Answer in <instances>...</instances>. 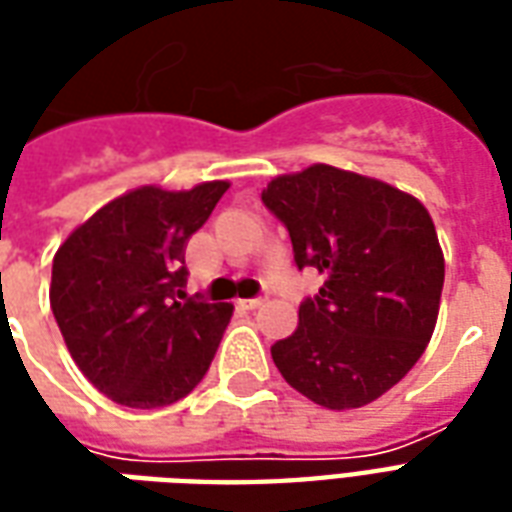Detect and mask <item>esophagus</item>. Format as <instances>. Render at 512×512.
I'll return each instance as SVG.
<instances>
[{
  "label": "esophagus",
  "mask_w": 512,
  "mask_h": 512,
  "mask_svg": "<svg viewBox=\"0 0 512 512\" xmlns=\"http://www.w3.org/2000/svg\"><path fill=\"white\" fill-rule=\"evenodd\" d=\"M263 296H257V299H241L238 301V304H241V307H244V310H257V307H260V304H263Z\"/></svg>",
  "instance_id": "1"
}]
</instances>
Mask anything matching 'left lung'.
I'll return each mask as SVG.
<instances>
[{
  "instance_id": "8db88e82",
  "label": "left lung",
  "mask_w": 512,
  "mask_h": 512,
  "mask_svg": "<svg viewBox=\"0 0 512 512\" xmlns=\"http://www.w3.org/2000/svg\"><path fill=\"white\" fill-rule=\"evenodd\" d=\"M263 205L288 227L293 260L326 277L271 359L323 408L373 403L425 354L439 318L444 255L425 205L384 180L312 164L279 175Z\"/></svg>"
}]
</instances>
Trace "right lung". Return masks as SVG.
Wrapping results in <instances>:
<instances>
[{"label": "right lung", "mask_w": 512, "mask_h": 512, "mask_svg": "<svg viewBox=\"0 0 512 512\" xmlns=\"http://www.w3.org/2000/svg\"><path fill=\"white\" fill-rule=\"evenodd\" d=\"M230 189L142 186L106 202L54 255L51 312L84 378L128 408L169 406L208 373L233 304L186 296V244Z\"/></svg>", "instance_id": "right-lung-1"}]
</instances>
